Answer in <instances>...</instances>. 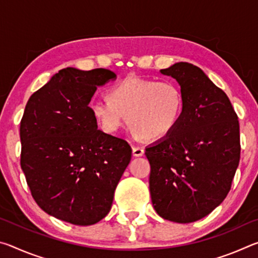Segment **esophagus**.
Instances as JSON below:
<instances>
[{"label":"esophagus","mask_w":258,"mask_h":258,"mask_svg":"<svg viewBox=\"0 0 258 258\" xmlns=\"http://www.w3.org/2000/svg\"><path fill=\"white\" fill-rule=\"evenodd\" d=\"M132 150H133V156L135 157H141L143 156V154H145V149H143L142 147H133Z\"/></svg>","instance_id":"esophagus-1"}]
</instances>
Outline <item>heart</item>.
I'll return each mask as SVG.
<instances>
[{
    "label": "heart",
    "mask_w": 258,
    "mask_h": 258,
    "mask_svg": "<svg viewBox=\"0 0 258 258\" xmlns=\"http://www.w3.org/2000/svg\"><path fill=\"white\" fill-rule=\"evenodd\" d=\"M183 106L182 91L174 82L130 76L109 90V99L91 100L90 110L104 132H118L128 116L135 134L158 140L176 127Z\"/></svg>",
    "instance_id": "obj_1"
}]
</instances>
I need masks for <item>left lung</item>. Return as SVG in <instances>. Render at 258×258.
Masks as SVG:
<instances>
[{
    "instance_id": "8db88e82",
    "label": "left lung",
    "mask_w": 258,
    "mask_h": 258,
    "mask_svg": "<svg viewBox=\"0 0 258 258\" xmlns=\"http://www.w3.org/2000/svg\"><path fill=\"white\" fill-rule=\"evenodd\" d=\"M160 73L176 80L184 99L176 127L146 148L155 211L164 220L191 223L225 199L240 160L238 116L202 69L177 62Z\"/></svg>"
}]
</instances>
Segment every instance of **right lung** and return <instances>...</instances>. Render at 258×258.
Returning a JSON list of instances; mask_svg holds the SVG:
<instances>
[{
	"label": "right lung",
	"mask_w": 258,
	"mask_h": 258,
	"mask_svg": "<svg viewBox=\"0 0 258 258\" xmlns=\"http://www.w3.org/2000/svg\"><path fill=\"white\" fill-rule=\"evenodd\" d=\"M116 74L61 69L26 104L20 165L35 202L58 220L92 225L106 217L130 164L124 139L98 130L89 103Z\"/></svg>",
	"instance_id": "obj_1"
}]
</instances>
